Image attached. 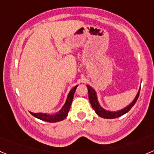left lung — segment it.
<instances>
[{"label":"left lung","instance_id":"left-lung-1","mask_svg":"<svg viewBox=\"0 0 154 154\" xmlns=\"http://www.w3.org/2000/svg\"><path fill=\"white\" fill-rule=\"evenodd\" d=\"M87 88H88L89 99V102H90L91 103V106H92V107L93 108V109L95 110L96 113L99 116H100V117L102 118H105V119H115V118L119 117L121 116L124 115L125 113L129 112L130 110V109L134 106L136 102L137 101V99H138L139 98V95H140V91H139L137 96H136V98L134 99V100H133L128 106H126V108L119 110V111H116V112H109V111H106V110L103 109L99 106V103H98L97 96H96V92H95V90L92 89V87L89 86V85H87Z\"/></svg>","mask_w":154,"mask_h":154}]
</instances>
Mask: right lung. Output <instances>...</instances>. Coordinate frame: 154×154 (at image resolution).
Instances as JSON below:
<instances>
[{"instance_id": "1", "label": "right lung", "mask_w": 154, "mask_h": 154, "mask_svg": "<svg viewBox=\"0 0 154 154\" xmlns=\"http://www.w3.org/2000/svg\"><path fill=\"white\" fill-rule=\"evenodd\" d=\"M77 86H78V85L75 86L74 88L70 91L65 105L63 106L62 109H61L58 112H57L56 114L49 115V114L47 113H33V112H31V114L32 116H34L35 117L41 119V120L46 121V122H48V123H56V122H59V121L63 120V119H65V118H66V116H68V113H69V109H70L71 107V104H72V102L75 92Z\"/></svg>"}]
</instances>
